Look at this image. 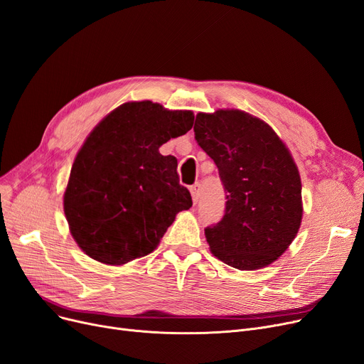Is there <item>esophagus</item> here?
<instances>
[{
	"label": "esophagus",
	"mask_w": 364,
	"mask_h": 364,
	"mask_svg": "<svg viewBox=\"0 0 364 364\" xmlns=\"http://www.w3.org/2000/svg\"><path fill=\"white\" fill-rule=\"evenodd\" d=\"M191 193H192V198H193V202L196 203L199 196H200V184L199 183H195L193 186H191Z\"/></svg>",
	"instance_id": "esophagus-1"
}]
</instances>
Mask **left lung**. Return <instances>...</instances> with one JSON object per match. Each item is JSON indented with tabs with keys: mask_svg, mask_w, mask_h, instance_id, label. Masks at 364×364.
Segmentation results:
<instances>
[{
	"mask_svg": "<svg viewBox=\"0 0 364 364\" xmlns=\"http://www.w3.org/2000/svg\"><path fill=\"white\" fill-rule=\"evenodd\" d=\"M195 138L218 168L225 215L205 229L213 255L240 271L275 262L302 221V183L269 124L241 109L199 113Z\"/></svg>",
	"mask_w": 364,
	"mask_h": 364,
	"instance_id": "obj_1",
	"label": "left lung"
}]
</instances>
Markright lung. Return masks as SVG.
<instances>
[{
	"label": "right lung",
	"instance_id": "1",
	"mask_svg": "<svg viewBox=\"0 0 364 364\" xmlns=\"http://www.w3.org/2000/svg\"><path fill=\"white\" fill-rule=\"evenodd\" d=\"M195 116L151 101L126 102L86 138L71 168L64 211L89 257L124 264L151 252L176 215L192 207L177 159L159 147L192 129Z\"/></svg>",
	"mask_w": 364,
	"mask_h": 364
}]
</instances>
